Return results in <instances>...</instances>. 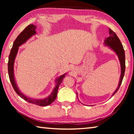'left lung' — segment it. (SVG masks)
<instances>
[{"label":"left lung","instance_id":"obj_1","mask_svg":"<svg viewBox=\"0 0 134 134\" xmlns=\"http://www.w3.org/2000/svg\"><path fill=\"white\" fill-rule=\"evenodd\" d=\"M103 43L105 46L108 47L111 50L113 51L116 54L118 57L119 58L120 64H121V76H120L119 84L116 89L115 90V92L112 94L111 97H112L119 89L122 80H123L125 71V51L124 49L123 45H122L121 41L119 40V38L118 37L116 34L111 30L110 29H109V36L105 38ZM77 97L78 98L77 93Z\"/></svg>","mask_w":134,"mask_h":134}]
</instances>
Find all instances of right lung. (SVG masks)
I'll return each mask as SVG.
<instances>
[{
	"label": "right lung",
	"mask_w": 134,
	"mask_h": 134,
	"mask_svg": "<svg viewBox=\"0 0 134 134\" xmlns=\"http://www.w3.org/2000/svg\"><path fill=\"white\" fill-rule=\"evenodd\" d=\"M36 29H37V26L35 25H29L26 27L24 29V30L18 36L16 39L15 40L14 42H13L12 48L11 49L9 56V61L8 64V74L13 89L15 90V91L18 94V95H19L21 98L24 99L25 101L28 102L29 103L35 104V105L41 106H46L49 105L55 100L57 96L59 86L62 83L63 80L65 77V76L67 74V72H65V74H62V75L58 77L55 79V87H54L53 91L51 93V94L47 97L42 99L32 98V97L26 96L25 94H24L23 93L21 92L17 85L14 74L15 60L16 57L17 55L19 47L21 46L22 44H25L32 36L37 34Z\"/></svg>",
	"instance_id": "obj_1"
}]
</instances>
